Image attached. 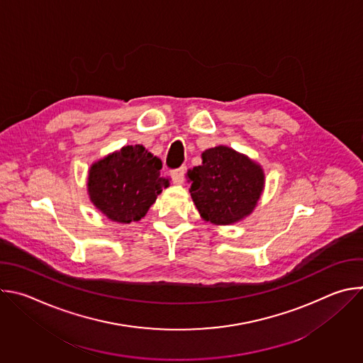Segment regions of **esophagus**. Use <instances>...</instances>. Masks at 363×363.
<instances>
[{
    "instance_id": "obj_1",
    "label": "esophagus",
    "mask_w": 363,
    "mask_h": 363,
    "mask_svg": "<svg viewBox=\"0 0 363 363\" xmlns=\"http://www.w3.org/2000/svg\"><path fill=\"white\" fill-rule=\"evenodd\" d=\"M171 177L174 179L175 184L178 185H182L184 184V179H185V168H178L175 171L171 172Z\"/></svg>"
}]
</instances>
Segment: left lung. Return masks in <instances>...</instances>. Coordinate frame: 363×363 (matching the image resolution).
I'll use <instances>...</instances> for the list:
<instances>
[{
  "label": "left lung",
  "mask_w": 363,
  "mask_h": 363,
  "mask_svg": "<svg viewBox=\"0 0 363 363\" xmlns=\"http://www.w3.org/2000/svg\"><path fill=\"white\" fill-rule=\"evenodd\" d=\"M202 164L186 172L191 198L201 218L214 225H231L248 217L266 184L263 167L224 145L201 155Z\"/></svg>",
  "instance_id": "left-lung-1"
}]
</instances>
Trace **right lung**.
<instances>
[{
	"instance_id": "right-lung-1",
	"label": "right lung",
	"mask_w": 363,
	"mask_h": 363,
	"mask_svg": "<svg viewBox=\"0 0 363 363\" xmlns=\"http://www.w3.org/2000/svg\"><path fill=\"white\" fill-rule=\"evenodd\" d=\"M161 169L162 161L142 145H126L90 165L89 198L113 223L139 221L162 189L169 186Z\"/></svg>"
}]
</instances>
